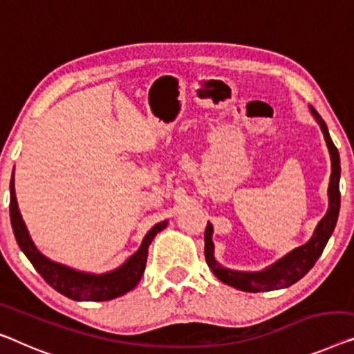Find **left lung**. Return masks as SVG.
I'll return each mask as SVG.
<instances>
[{"instance_id": "8db88e82", "label": "left lung", "mask_w": 354, "mask_h": 354, "mask_svg": "<svg viewBox=\"0 0 354 354\" xmlns=\"http://www.w3.org/2000/svg\"><path fill=\"white\" fill-rule=\"evenodd\" d=\"M312 109L313 118L316 122L319 124L321 131H323L326 145L329 147L330 154V163H332V171H330V181H329V208L328 213L323 219L319 221V224L316 225L315 234L312 239L308 240V243L304 246L295 248L294 251L289 252L279 259L277 263H273L272 267L266 268L262 272H236V270H229V268L221 267L218 262L214 261L213 251L214 245L213 240H211V235H213V225L209 223L207 224V229H205V259H207L208 267L211 272L218 277L221 281L229 284V286H234L240 291L245 292H263V291H275V289H283L291 286V284L297 283L300 278L307 275L310 268L315 266V262L319 259L321 252H323L326 243L330 239L332 232L335 229L337 218H339L340 211V189H339V181H340V157L339 151H337L335 145L332 143L330 135L328 131V125L321 115Z\"/></svg>"}]
</instances>
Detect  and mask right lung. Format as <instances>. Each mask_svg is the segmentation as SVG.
I'll return each instance as SVG.
<instances>
[{
    "label": "right lung",
    "instance_id": "add662e5",
    "mask_svg": "<svg viewBox=\"0 0 354 354\" xmlns=\"http://www.w3.org/2000/svg\"><path fill=\"white\" fill-rule=\"evenodd\" d=\"M9 213L15 240H17L24 254L28 257V261L31 263H33L36 272H38L39 275L44 278V281L49 284V286L54 288L57 292L63 294L68 299L84 300V302H103V300L120 297V295H124L125 292L131 291V289L138 284L145 273L147 261V248H149L151 241L154 240V236L159 234L160 230L167 227V221L156 224L154 227L147 232L140 250L136 251L122 267H119L118 270L104 273V275H91V273L76 272L73 270V268L62 266V263L52 262L36 250L35 243L31 241L28 235V230L25 227L22 216H20L17 198H15L14 173L12 179H10Z\"/></svg>",
    "mask_w": 354,
    "mask_h": 354
}]
</instances>
